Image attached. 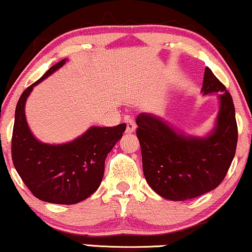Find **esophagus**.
<instances>
[{"label":"esophagus","mask_w":252,"mask_h":252,"mask_svg":"<svg viewBox=\"0 0 252 252\" xmlns=\"http://www.w3.org/2000/svg\"><path fill=\"white\" fill-rule=\"evenodd\" d=\"M126 124H127V126H126V133H127V134L134 133V132H135V128H136V126H135L134 120L130 119V118H127V119H126Z\"/></svg>","instance_id":"34e87169"}]
</instances>
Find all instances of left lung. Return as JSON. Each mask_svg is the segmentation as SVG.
Instances as JSON below:
<instances>
[{
    "instance_id": "obj_1",
    "label": "left lung",
    "mask_w": 252,
    "mask_h": 252,
    "mask_svg": "<svg viewBox=\"0 0 252 252\" xmlns=\"http://www.w3.org/2000/svg\"><path fill=\"white\" fill-rule=\"evenodd\" d=\"M202 92L220 94L216 128L208 137L184 136L152 115L140 114L136 118L145 180L153 191L173 201L196 198L216 189L235 156L234 104L224 84L208 67Z\"/></svg>"
}]
</instances>
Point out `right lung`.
Masks as SVG:
<instances>
[{
    "label": "right lung",
    "mask_w": 252,
    "mask_h": 252,
    "mask_svg": "<svg viewBox=\"0 0 252 252\" xmlns=\"http://www.w3.org/2000/svg\"><path fill=\"white\" fill-rule=\"evenodd\" d=\"M64 63L63 59L52 65L21 94L14 115L11 155L14 168L32 195L50 203L74 205L89 198L100 187L104 160L123 136L126 124L91 127L67 144L49 145L36 140L25 117V103L36 84Z\"/></svg>",
    "instance_id": "right-lung-1"
}]
</instances>
